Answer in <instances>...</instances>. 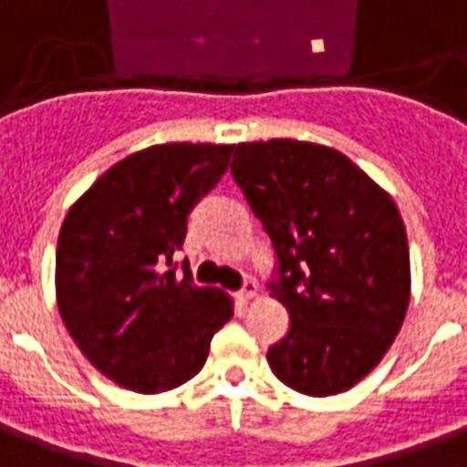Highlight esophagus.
Segmentation results:
<instances>
[{"instance_id": "34e87169", "label": "esophagus", "mask_w": 467, "mask_h": 467, "mask_svg": "<svg viewBox=\"0 0 467 467\" xmlns=\"http://www.w3.org/2000/svg\"><path fill=\"white\" fill-rule=\"evenodd\" d=\"M258 296V284L254 281V278H248V281H244V285H241V291H238V298L241 301H254Z\"/></svg>"}]
</instances>
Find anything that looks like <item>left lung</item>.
Returning <instances> with one entry per match:
<instances>
[{"label":"left lung","instance_id":"left-lung-1","mask_svg":"<svg viewBox=\"0 0 467 467\" xmlns=\"http://www.w3.org/2000/svg\"><path fill=\"white\" fill-rule=\"evenodd\" d=\"M231 173L274 241L271 296L291 316L268 348L275 378L336 396L386 356L410 301V256L396 201L331 146L238 144Z\"/></svg>","mask_w":467,"mask_h":467}]
</instances>
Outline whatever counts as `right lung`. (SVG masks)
Instances as JSON below:
<instances>
[{
  "instance_id": "obj_1",
  "label": "right lung",
  "mask_w": 467,
  "mask_h": 467,
  "mask_svg": "<svg viewBox=\"0 0 467 467\" xmlns=\"http://www.w3.org/2000/svg\"><path fill=\"white\" fill-rule=\"evenodd\" d=\"M229 144H156L129 154L74 201L57 244L61 321L91 366L134 393L203 368L234 298L176 275L186 219L229 169Z\"/></svg>"
}]
</instances>
